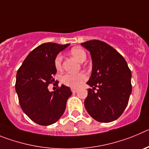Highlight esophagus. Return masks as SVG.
<instances>
[{"label":"esophagus","mask_w":149,"mask_h":149,"mask_svg":"<svg viewBox=\"0 0 149 149\" xmlns=\"http://www.w3.org/2000/svg\"><path fill=\"white\" fill-rule=\"evenodd\" d=\"M77 91H78V90L77 89H75V88H72V89H71V91H72V92H73V93H76V92H77Z\"/></svg>","instance_id":"34e87169"}]
</instances>
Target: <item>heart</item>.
<instances>
[{
	"mask_svg": "<svg viewBox=\"0 0 149 149\" xmlns=\"http://www.w3.org/2000/svg\"><path fill=\"white\" fill-rule=\"evenodd\" d=\"M70 54L76 58L77 61L83 62L86 59L87 55L85 51L81 47H76L70 49ZM54 65L56 70L61 69L62 67V56L58 54L54 59ZM88 79V75L85 73H65L61 77V81L65 86L72 88H77L80 87L84 81Z\"/></svg>",
	"mask_w": 149,
	"mask_h": 149,
	"instance_id": "heart-1",
	"label": "heart"
}]
</instances>
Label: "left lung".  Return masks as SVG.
<instances>
[{
	"label": "left lung",
	"instance_id": "1",
	"mask_svg": "<svg viewBox=\"0 0 149 149\" xmlns=\"http://www.w3.org/2000/svg\"><path fill=\"white\" fill-rule=\"evenodd\" d=\"M81 45L89 50L93 61L92 74L87 82L93 89H88L85 108L96 121H114L128 103L132 91L131 70L123 56L107 43L93 39Z\"/></svg>",
	"mask_w": 149,
	"mask_h": 149
}]
</instances>
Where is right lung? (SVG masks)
Returning <instances> with one entry per match:
<instances>
[{"label":"right lung","instance_id":"1","mask_svg":"<svg viewBox=\"0 0 149 149\" xmlns=\"http://www.w3.org/2000/svg\"><path fill=\"white\" fill-rule=\"evenodd\" d=\"M68 46L51 42L39 45L29 53L16 74L15 91L21 108L30 120L41 125L56 123L65 112L72 94L69 87H58L56 83V91L48 90L57 71L55 58Z\"/></svg>","mask_w":149,"mask_h":149}]
</instances>
